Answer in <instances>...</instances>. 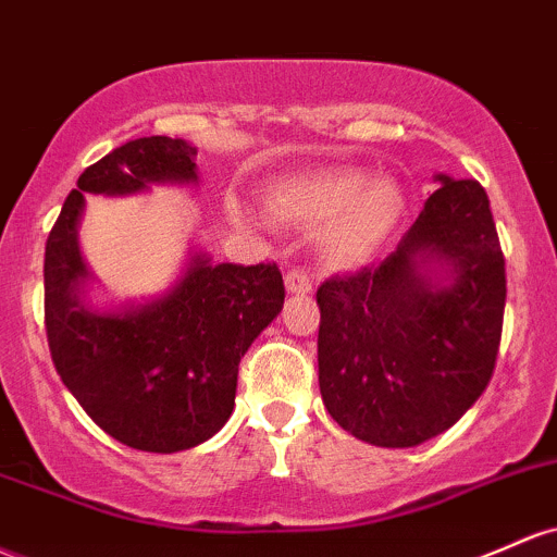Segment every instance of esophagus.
Segmentation results:
<instances>
[{
	"label": "esophagus",
	"instance_id": "1",
	"mask_svg": "<svg viewBox=\"0 0 557 557\" xmlns=\"http://www.w3.org/2000/svg\"><path fill=\"white\" fill-rule=\"evenodd\" d=\"M285 288H288L293 296H307V293H311L309 274L301 272V269H290V272L285 274Z\"/></svg>",
	"mask_w": 557,
	"mask_h": 557
}]
</instances>
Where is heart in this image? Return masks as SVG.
<instances>
[{
  "mask_svg": "<svg viewBox=\"0 0 557 557\" xmlns=\"http://www.w3.org/2000/svg\"><path fill=\"white\" fill-rule=\"evenodd\" d=\"M277 222L317 230V250L333 269L368 267L405 222L407 198L388 176L359 169H325L280 176L264 189Z\"/></svg>",
  "mask_w": 557,
  "mask_h": 557,
  "instance_id": "heart-1",
  "label": "heart"
}]
</instances>
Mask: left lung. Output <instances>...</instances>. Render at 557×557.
Here are the masks:
<instances>
[{
    "label": "left lung",
    "instance_id": "1",
    "mask_svg": "<svg viewBox=\"0 0 557 557\" xmlns=\"http://www.w3.org/2000/svg\"><path fill=\"white\" fill-rule=\"evenodd\" d=\"M436 182L388 259L317 290L322 401L375 447H418L447 431L497 362L507 288L488 198L473 180Z\"/></svg>",
    "mask_w": 557,
    "mask_h": 557
}]
</instances>
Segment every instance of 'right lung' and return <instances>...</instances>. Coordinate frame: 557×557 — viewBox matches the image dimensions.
I'll list each match as a JSON object with an SVG mask.
<instances>
[{
	"label": "right lung",
	"instance_id": "right-lung-1",
	"mask_svg": "<svg viewBox=\"0 0 557 557\" xmlns=\"http://www.w3.org/2000/svg\"><path fill=\"white\" fill-rule=\"evenodd\" d=\"M198 150L185 139L143 137L78 176L45 250V322L65 388L108 436L132 449L171 451L209 442L235 409L237 368L283 311L274 264H213L189 248L180 277L143 301L95 307V274L78 246L84 195L150 193L198 185Z\"/></svg>",
	"mask_w": 557,
	"mask_h": 557
}]
</instances>
